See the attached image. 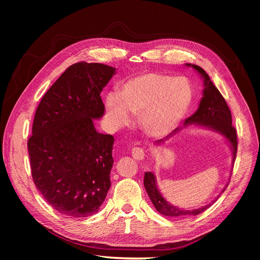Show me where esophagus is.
Segmentation results:
<instances>
[{"instance_id":"obj_1","label":"esophagus","mask_w":260,"mask_h":260,"mask_svg":"<svg viewBox=\"0 0 260 260\" xmlns=\"http://www.w3.org/2000/svg\"><path fill=\"white\" fill-rule=\"evenodd\" d=\"M132 156L137 160H142L145 157V151L142 147H133L132 148Z\"/></svg>"}]
</instances>
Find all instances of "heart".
Wrapping results in <instances>:
<instances>
[{"label": "heart", "mask_w": 260, "mask_h": 260, "mask_svg": "<svg viewBox=\"0 0 260 260\" xmlns=\"http://www.w3.org/2000/svg\"><path fill=\"white\" fill-rule=\"evenodd\" d=\"M193 101L192 86L185 78L162 74H142L130 78L120 94H107L105 105L109 120L117 128L140 116L142 129L152 137H162L183 119Z\"/></svg>", "instance_id": "b5f03b06"}]
</instances>
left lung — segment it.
<instances>
[{
  "label": "left lung",
  "mask_w": 260,
  "mask_h": 260,
  "mask_svg": "<svg viewBox=\"0 0 260 260\" xmlns=\"http://www.w3.org/2000/svg\"><path fill=\"white\" fill-rule=\"evenodd\" d=\"M187 66L193 67L195 70L201 74L204 79V86L205 89L203 91V98L201 100L200 106L191 117H188L184 122V125L187 124H201L204 127H207L209 129L215 130L228 140V142L230 143V146L233 152V162L235 160V156H237L238 151V135L237 129L232 125V115L230 112V108L228 106L225 100L221 95V93L216 88L215 84L211 82L209 76L206 74L205 70L201 68L198 65H191L186 64ZM181 128L175 129V131L170 133V135L166 138L168 139L172 135H175L178 131H180ZM165 139H161L159 141H156L157 143L164 142ZM144 186L145 190L151 199L153 205L157 209V211L160 214L169 217H184V216H195L199 215L201 212L205 211L210 205L204 206L199 209H192V210H185L180 209L174 205H171L165 200L161 194L159 193L158 188L156 185V179L152 172H145L144 175ZM224 191V190H223Z\"/></svg>",
  "instance_id": "1"
}]
</instances>
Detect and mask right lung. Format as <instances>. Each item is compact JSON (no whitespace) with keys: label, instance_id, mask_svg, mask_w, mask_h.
I'll return each mask as SVG.
<instances>
[{"label":"right lung","instance_id":"right-lung-1","mask_svg":"<svg viewBox=\"0 0 260 260\" xmlns=\"http://www.w3.org/2000/svg\"><path fill=\"white\" fill-rule=\"evenodd\" d=\"M115 68L80 61L69 66L39 104L28 139L32 180L44 200L62 215L98 212L111 187L114 137L93 119L104 114L101 92Z\"/></svg>","mask_w":260,"mask_h":260}]
</instances>
